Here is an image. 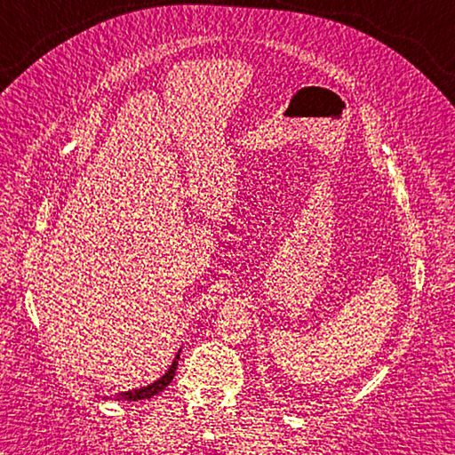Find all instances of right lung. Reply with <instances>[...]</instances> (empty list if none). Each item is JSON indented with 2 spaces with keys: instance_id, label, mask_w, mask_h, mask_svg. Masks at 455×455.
<instances>
[{
  "instance_id": "right-lung-1",
  "label": "right lung",
  "mask_w": 455,
  "mask_h": 455,
  "mask_svg": "<svg viewBox=\"0 0 455 455\" xmlns=\"http://www.w3.org/2000/svg\"><path fill=\"white\" fill-rule=\"evenodd\" d=\"M180 351H182V349H179V353H176L172 365L166 369V373H164L163 377H160V379H156V381L150 383V385H144V387L132 389V391H122V394H118L114 399H116V402H142V399H150V397H154L156 394H160V391H163V389H166L168 385L172 383L174 375H176V367H179ZM106 399H108V397H106ZM110 399H112V397H110Z\"/></svg>"
}]
</instances>
